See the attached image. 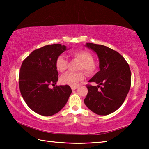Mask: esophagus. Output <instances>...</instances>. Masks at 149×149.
<instances>
[{"label":"esophagus","instance_id":"1","mask_svg":"<svg viewBox=\"0 0 149 149\" xmlns=\"http://www.w3.org/2000/svg\"><path fill=\"white\" fill-rule=\"evenodd\" d=\"M71 88H72V90L74 91V90H75L76 89H77L78 86H72Z\"/></svg>","mask_w":149,"mask_h":149}]
</instances>
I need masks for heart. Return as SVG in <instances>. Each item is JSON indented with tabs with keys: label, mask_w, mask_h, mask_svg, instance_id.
<instances>
[{
	"label": "heart",
	"mask_w": 149,
	"mask_h": 149,
	"mask_svg": "<svg viewBox=\"0 0 149 149\" xmlns=\"http://www.w3.org/2000/svg\"><path fill=\"white\" fill-rule=\"evenodd\" d=\"M72 56L80 62L78 70H84L88 75L93 74L97 68V65L93 60V56L89 52L85 50H77L73 52ZM68 61L64 56L60 55L56 60V68L58 71L64 72L67 68ZM85 75L83 72H68L61 77V82L64 85L70 86H76L80 81L84 79Z\"/></svg>",
	"instance_id": "heart-1"
}]
</instances>
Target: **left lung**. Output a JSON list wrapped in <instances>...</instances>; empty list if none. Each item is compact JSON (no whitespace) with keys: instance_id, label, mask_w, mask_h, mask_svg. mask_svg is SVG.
Listing matches in <instances>:
<instances>
[{"instance_id":"1","label":"left lung","mask_w":149,"mask_h":149,"mask_svg":"<svg viewBox=\"0 0 149 149\" xmlns=\"http://www.w3.org/2000/svg\"><path fill=\"white\" fill-rule=\"evenodd\" d=\"M85 47L97 54L100 70L87 85L85 104L95 114L106 116L117 110L124 102L131 86L130 66L122 55L104 45L87 42Z\"/></svg>"}]
</instances>
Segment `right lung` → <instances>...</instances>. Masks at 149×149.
Instances as JSON below:
<instances>
[{
	"instance_id": "right-lung-1",
	"label": "right lung",
	"mask_w": 149,
	"mask_h": 149,
	"mask_svg": "<svg viewBox=\"0 0 149 149\" xmlns=\"http://www.w3.org/2000/svg\"><path fill=\"white\" fill-rule=\"evenodd\" d=\"M68 49L61 44L46 45L33 50L22 62L19 75L20 92L27 106L37 114L45 116L56 114L71 95L69 85L49 87L58 80L56 58Z\"/></svg>"
}]
</instances>
